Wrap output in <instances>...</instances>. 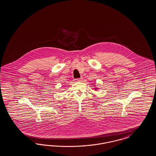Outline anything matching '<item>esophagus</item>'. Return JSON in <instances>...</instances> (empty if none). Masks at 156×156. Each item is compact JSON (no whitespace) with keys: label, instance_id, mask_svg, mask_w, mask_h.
Listing matches in <instances>:
<instances>
[{"label":"esophagus","instance_id":"1","mask_svg":"<svg viewBox=\"0 0 156 156\" xmlns=\"http://www.w3.org/2000/svg\"><path fill=\"white\" fill-rule=\"evenodd\" d=\"M82 80V77H80V78H77V79H76V81H80Z\"/></svg>","mask_w":156,"mask_h":156}]
</instances>
